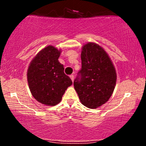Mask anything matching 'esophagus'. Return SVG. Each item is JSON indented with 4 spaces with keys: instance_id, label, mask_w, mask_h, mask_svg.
<instances>
[{
    "instance_id": "1",
    "label": "esophagus",
    "mask_w": 146,
    "mask_h": 146,
    "mask_svg": "<svg viewBox=\"0 0 146 146\" xmlns=\"http://www.w3.org/2000/svg\"><path fill=\"white\" fill-rule=\"evenodd\" d=\"M70 78L71 79L72 82H73V81H74V75H70Z\"/></svg>"
}]
</instances>
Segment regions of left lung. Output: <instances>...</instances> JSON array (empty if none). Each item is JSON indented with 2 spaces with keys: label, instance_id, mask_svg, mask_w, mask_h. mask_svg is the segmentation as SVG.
<instances>
[{
  "label": "left lung",
  "instance_id": "obj_1",
  "mask_svg": "<svg viewBox=\"0 0 146 146\" xmlns=\"http://www.w3.org/2000/svg\"><path fill=\"white\" fill-rule=\"evenodd\" d=\"M81 59L82 69L73 82L74 88L81 103L95 109L111 97L116 85V71L108 53L96 43L84 45Z\"/></svg>",
  "mask_w": 146,
  "mask_h": 146
}]
</instances>
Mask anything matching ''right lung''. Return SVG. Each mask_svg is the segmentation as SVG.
I'll use <instances>...</instances> for the list:
<instances>
[{
  "label": "right lung",
  "mask_w": 146,
  "mask_h": 146,
  "mask_svg": "<svg viewBox=\"0 0 146 146\" xmlns=\"http://www.w3.org/2000/svg\"><path fill=\"white\" fill-rule=\"evenodd\" d=\"M61 52L48 45L33 58L27 70L28 84L33 97L48 106L59 104L65 90L73 84L58 61Z\"/></svg>",
  "instance_id": "1"
}]
</instances>
